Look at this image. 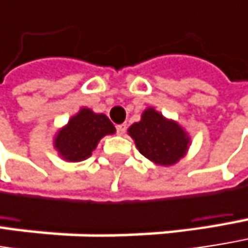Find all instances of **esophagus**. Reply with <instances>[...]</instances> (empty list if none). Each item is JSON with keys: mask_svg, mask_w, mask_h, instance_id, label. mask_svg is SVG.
I'll list each match as a JSON object with an SVG mask.
<instances>
[{"mask_svg": "<svg viewBox=\"0 0 248 248\" xmlns=\"http://www.w3.org/2000/svg\"><path fill=\"white\" fill-rule=\"evenodd\" d=\"M116 130H118V135H124V132H126V124H118V126H116Z\"/></svg>", "mask_w": 248, "mask_h": 248, "instance_id": "34e87169", "label": "esophagus"}]
</instances>
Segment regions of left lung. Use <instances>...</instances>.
<instances>
[{"label": "left lung", "instance_id": "1", "mask_svg": "<svg viewBox=\"0 0 248 248\" xmlns=\"http://www.w3.org/2000/svg\"><path fill=\"white\" fill-rule=\"evenodd\" d=\"M127 135L146 159L160 166L176 165L187 155L191 143L182 124L163 116L152 106L142 112L139 122L127 129Z\"/></svg>", "mask_w": 248, "mask_h": 248}]
</instances>
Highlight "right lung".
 I'll use <instances>...</instances> for the list:
<instances>
[{"instance_id":"right-lung-1","label":"right lung","mask_w":248,"mask_h":248,"mask_svg":"<svg viewBox=\"0 0 248 248\" xmlns=\"http://www.w3.org/2000/svg\"><path fill=\"white\" fill-rule=\"evenodd\" d=\"M116 132L113 124L103 113L80 108L54 136V149L66 162H82L96 149L101 139Z\"/></svg>"}]
</instances>
